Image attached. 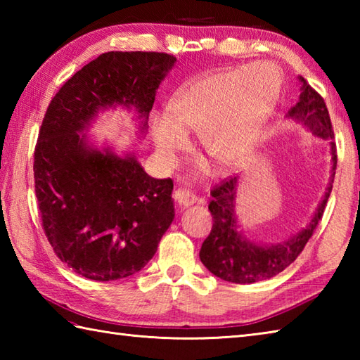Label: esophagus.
I'll return each instance as SVG.
<instances>
[{"instance_id": "obj_1", "label": "esophagus", "mask_w": 360, "mask_h": 360, "mask_svg": "<svg viewBox=\"0 0 360 360\" xmlns=\"http://www.w3.org/2000/svg\"><path fill=\"white\" fill-rule=\"evenodd\" d=\"M196 195H193L192 192H188L186 188H178L174 192V201L178 202L181 207H188V205H192L196 202Z\"/></svg>"}]
</instances>
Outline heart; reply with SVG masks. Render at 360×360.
I'll return each mask as SVG.
<instances>
[{
    "label": "heart",
    "mask_w": 360,
    "mask_h": 360,
    "mask_svg": "<svg viewBox=\"0 0 360 360\" xmlns=\"http://www.w3.org/2000/svg\"><path fill=\"white\" fill-rule=\"evenodd\" d=\"M281 89L280 72L267 63L209 72L172 97L170 117L153 127L158 155L172 165L186 147V131H200L202 148L221 164L246 158L262 136Z\"/></svg>",
    "instance_id": "b5f03b06"
}]
</instances>
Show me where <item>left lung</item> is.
I'll list each match as a JSON object with an SVG mask.
<instances>
[{
  "label": "left lung",
  "instance_id": "left-lung-1",
  "mask_svg": "<svg viewBox=\"0 0 360 360\" xmlns=\"http://www.w3.org/2000/svg\"><path fill=\"white\" fill-rule=\"evenodd\" d=\"M300 98L289 110L288 117L304 125L322 139L330 141L334 178L338 151H335V143L333 142L334 131L330 112H328L323 97L303 77H300ZM236 186H238V176H229L210 192L212 201L209 204V210L213 218V226L209 236L202 243L200 258L202 264L221 280L244 285V283L271 278L295 262V258L302 254V250L314 233L319 221L323 217L333 186L330 184L328 187L323 201L320 202L314 217L302 231L289 236L286 241L269 244V246L252 243L238 231L235 215Z\"/></svg>",
  "mask_w": 360,
  "mask_h": 360
}]
</instances>
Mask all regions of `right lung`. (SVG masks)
Returning <instances> with one entry per match:
<instances>
[{
	"label": "right lung",
	"instance_id": "1",
	"mask_svg": "<svg viewBox=\"0 0 360 360\" xmlns=\"http://www.w3.org/2000/svg\"><path fill=\"white\" fill-rule=\"evenodd\" d=\"M174 62L164 52H105L66 80L46 110L34 153L41 226L56 255L82 277L139 272L174 218L170 178H151L133 155L91 148L79 134L116 105L134 106L147 128Z\"/></svg>",
	"mask_w": 360,
	"mask_h": 360
}]
</instances>
